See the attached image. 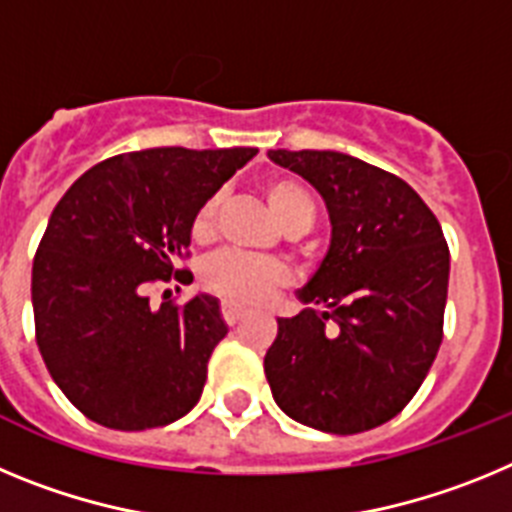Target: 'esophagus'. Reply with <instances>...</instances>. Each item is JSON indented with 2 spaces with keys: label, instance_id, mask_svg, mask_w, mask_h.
<instances>
[{
  "label": "esophagus",
  "instance_id": "1",
  "mask_svg": "<svg viewBox=\"0 0 512 512\" xmlns=\"http://www.w3.org/2000/svg\"><path fill=\"white\" fill-rule=\"evenodd\" d=\"M223 318H225V323H228V325H238V320H241V310H238L235 305H230V302H225Z\"/></svg>",
  "mask_w": 512,
  "mask_h": 512
}]
</instances>
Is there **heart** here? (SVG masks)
<instances>
[{"mask_svg": "<svg viewBox=\"0 0 512 512\" xmlns=\"http://www.w3.org/2000/svg\"><path fill=\"white\" fill-rule=\"evenodd\" d=\"M266 202L284 228V233H305L312 225V200L300 184L289 179H274L266 184ZM220 200L210 197L192 220L194 241H210L215 233ZM202 287L223 302L235 307H261L287 287L289 269L277 259L241 256V253H217L202 266Z\"/></svg>", "mask_w": 512, "mask_h": 512, "instance_id": "obj_1", "label": "heart"}]
</instances>
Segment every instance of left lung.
Returning a JSON list of instances; mask_svg holds the SVG:
<instances>
[{"instance_id": "8db88e82", "label": "left lung", "mask_w": 512, "mask_h": 512, "mask_svg": "<svg viewBox=\"0 0 512 512\" xmlns=\"http://www.w3.org/2000/svg\"><path fill=\"white\" fill-rule=\"evenodd\" d=\"M318 189L330 246L264 356L271 395L315 431H369L418 392L443 338L449 246L400 176L338 151H269Z\"/></svg>"}]
</instances>
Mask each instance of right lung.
I'll return each instance as SVG.
<instances>
[{
    "mask_svg": "<svg viewBox=\"0 0 512 512\" xmlns=\"http://www.w3.org/2000/svg\"><path fill=\"white\" fill-rule=\"evenodd\" d=\"M256 153H122L61 197L33 261L35 338L53 382L89 420L146 431L197 405L228 333L220 302L200 292L182 307H151L146 289L171 279L197 210Z\"/></svg>",
    "mask_w": 512,
    "mask_h": 512,
    "instance_id": "add662e5",
    "label": "right lung"
}]
</instances>
